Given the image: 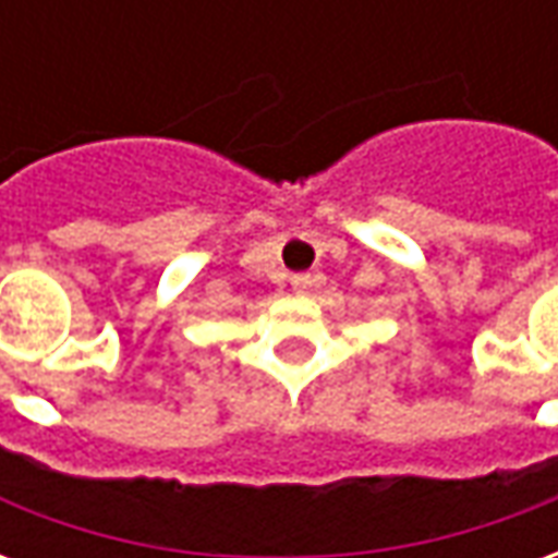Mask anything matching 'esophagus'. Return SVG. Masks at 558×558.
<instances>
[{
	"label": "esophagus",
	"mask_w": 558,
	"mask_h": 558,
	"mask_svg": "<svg viewBox=\"0 0 558 558\" xmlns=\"http://www.w3.org/2000/svg\"><path fill=\"white\" fill-rule=\"evenodd\" d=\"M316 283H323V275H319V271H316V275H295V278H292V290L307 292L314 290Z\"/></svg>",
	"instance_id": "esophagus-1"
}]
</instances>
